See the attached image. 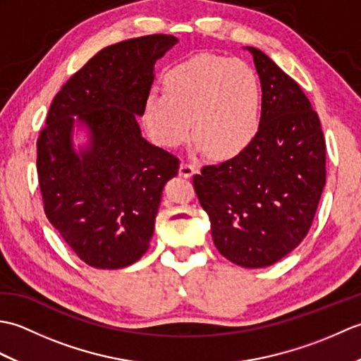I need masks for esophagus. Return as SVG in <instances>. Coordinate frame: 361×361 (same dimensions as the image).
<instances>
[{"label": "esophagus", "instance_id": "obj_1", "mask_svg": "<svg viewBox=\"0 0 361 361\" xmlns=\"http://www.w3.org/2000/svg\"><path fill=\"white\" fill-rule=\"evenodd\" d=\"M195 172H198V167L194 163H190V161H183L180 164V175L185 176V178H189Z\"/></svg>", "mask_w": 361, "mask_h": 361}]
</instances>
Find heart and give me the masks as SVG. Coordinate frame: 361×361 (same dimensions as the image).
<instances>
[{
	"label": "heart",
	"instance_id": "b5f03b06",
	"mask_svg": "<svg viewBox=\"0 0 361 361\" xmlns=\"http://www.w3.org/2000/svg\"><path fill=\"white\" fill-rule=\"evenodd\" d=\"M262 114L256 71L242 60L198 54L164 75V93L152 91L144 121L153 140L166 147L194 136L212 157L239 155L255 141Z\"/></svg>",
	"mask_w": 361,
	"mask_h": 361
}]
</instances>
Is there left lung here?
I'll use <instances>...</instances> for the list:
<instances>
[{"mask_svg":"<svg viewBox=\"0 0 361 361\" xmlns=\"http://www.w3.org/2000/svg\"><path fill=\"white\" fill-rule=\"evenodd\" d=\"M247 49L262 88L257 136L234 158L203 166L192 185L220 255L260 268L307 235L326 185V140L296 80L260 49Z\"/></svg>","mask_w":361,"mask_h":361,"instance_id":"1","label":"left lung"}]
</instances>
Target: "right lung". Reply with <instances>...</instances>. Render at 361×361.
I'll return each mask as SVG.
<instances>
[{"instance_id":"right-lung-1","label":"right lung","mask_w":361,"mask_h":361,"mask_svg":"<svg viewBox=\"0 0 361 361\" xmlns=\"http://www.w3.org/2000/svg\"><path fill=\"white\" fill-rule=\"evenodd\" d=\"M178 42L153 34L106 46L60 88L37 140L43 209L75 256L116 270L149 248L167 180L180 159L141 136L153 65ZM92 130L90 149L72 150V116Z\"/></svg>"}]
</instances>
